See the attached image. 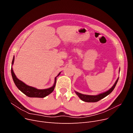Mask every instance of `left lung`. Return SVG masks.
Segmentation results:
<instances>
[{"label": "left lung", "instance_id": "left-lung-1", "mask_svg": "<svg viewBox=\"0 0 133 133\" xmlns=\"http://www.w3.org/2000/svg\"><path fill=\"white\" fill-rule=\"evenodd\" d=\"M120 69H119V73H120ZM118 78L117 79L116 81H115V82L114 83V84L113 85V86L111 87L109 89H108L107 91L101 93L100 94H99L96 95H86V94H83L81 93H80L76 91H74L75 93H76V94L77 95L79 98L82 100L83 101L85 102H97L99 101V100H101L102 99L105 97L106 96H107V95H108L111 92L113 91L114 90L116 83L118 81Z\"/></svg>", "mask_w": 133, "mask_h": 133}]
</instances>
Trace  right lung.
I'll return each instance as SVG.
<instances>
[{
	"label": "right lung",
	"mask_w": 133,
	"mask_h": 133,
	"mask_svg": "<svg viewBox=\"0 0 133 133\" xmlns=\"http://www.w3.org/2000/svg\"><path fill=\"white\" fill-rule=\"evenodd\" d=\"M14 61H15V56L13 57L12 62V67H11L12 76L16 86L22 93H23L26 96L30 97H41V98H43V97H45L46 96L48 95L49 94H50L53 91L54 89V87L55 86L57 77L60 75L61 72H60L58 74V75L55 78L54 83L53 85L51 87L47 88V89H37L35 87L25 84L24 82H23L22 81L20 80L17 78L16 75H15V73L13 72V68H12V66L14 64Z\"/></svg>",
	"instance_id": "obj_1"
}]
</instances>
